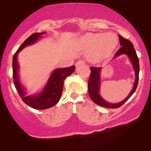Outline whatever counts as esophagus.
Returning a JSON list of instances; mask_svg holds the SVG:
<instances>
[{
    "label": "esophagus",
    "mask_w": 151,
    "mask_h": 151,
    "mask_svg": "<svg viewBox=\"0 0 151 151\" xmlns=\"http://www.w3.org/2000/svg\"><path fill=\"white\" fill-rule=\"evenodd\" d=\"M84 61H82V60H79V61L76 62V64H75L76 67H79V66L84 65Z\"/></svg>",
    "instance_id": "obj_1"
}]
</instances>
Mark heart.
<instances>
[{
    "label": "heart",
    "mask_w": 151,
    "mask_h": 151,
    "mask_svg": "<svg viewBox=\"0 0 151 151\" xmlns=\"http://www.w3.org/2000/svg\"><path fill=\"white\" fill-rule=\"evenodd\" d=\"M81 44L86 50H93L89 59L93 62H99L113 52L118 45V39L112 33L92 34L83 38Z\"/></svg>",
    "instance_id": "obj_1"
}]
</instances>
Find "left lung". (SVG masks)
Instances as JSON below:
<instances>
[{"label":"left lung","instance_id":"obj_1","mask_svg":"<svg viewBox=\"0 0 151 151\" xmlns=\"http://www.w3.org/2000/svg\"><path fill=\"white\" fill-rule=\"evenodd\" d=\"M119 37L121 47L120 49H119V50L114 55V59L116 58L118 56L124 55V54L128 55L131 63H132L133 69H134L135 74H136V79H135L134 84H133V89L131 90V92L129 93V96L125 99L123 100L122 101L119 102V103L111 104L105 101L101 97L99 93L100 86H101L100 74H101V67H90V70H91V72L90 74L89 79V81H88V89H89V96L95 104H96L99 106H101L102 107H106V108L117 109L124 104L132 96L134 91H136L138 84V79H139V77H138V76H139V61H138V56H137L136 52L134 49L133 45L131 41L121 37V35H119Z\"/></svg>","mask_w":151,"mask_h":151}]
</instances>
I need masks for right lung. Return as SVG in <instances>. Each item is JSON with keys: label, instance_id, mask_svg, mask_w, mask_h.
Returning a JSON list of instances; mask_svg holds the SVG:
<instances>
[{"label": "right lung", "instance_id": "right-lung-1", "mask_svg": "<svg viewBox=\"0 0 151 151\" xmlns=\"http://www.w3.org/2000/svg\"><path fill=\"white\" fill-rule=\"evenodd\" d=\"M44 33L45 32H41V33L35 32L31 35L18 48L16 52L13 55V77L15 86L18 91V94L22 98L24 103L28 105L29 106L38 110L49 109L58 104L61 97L65 79L68 76L71 75L75 70V66L74 65L65 68L56 69L52 73L44 89L39 94L31 95V96L26 95L25 91L24 90L23 86H22L19 79V66L17 61L18 54L26 46L34 44Z\"/></svg>", "mask_w": 151, "mask_h": 151}]
</instances>
